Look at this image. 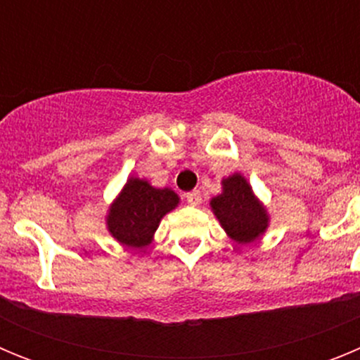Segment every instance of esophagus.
<instances>
[{
  "label": "esophagus",
  "mask_w": 360,
  "mask_h": 360,
  "mask_svg": "<svg viewBox=\"0 0 360 360\" xmlns=\"http://www.w3.org/2000/svg\"><path fill=\"white\" fill-rule=\"evenodd\" d=\"M186 200L191 205H200L202 203V195H200V191H191V193L186 195Z\"/></svg>",
  "instance_id": "esophagus-1"
}]
</instances>
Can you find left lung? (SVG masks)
Masks as SVG:
<instances>
[{
  "instance_id": "obj_1",
  "label": "left lung",
  "mask_w": 360,
  "mask_h": 360,
  "mask_svg": "<svg viewBox=\"0 0 360 360\" xmlns=\"http://www.w3.org/2000/svg\"><path fill=\"white\" fill-rule=\"evenodd\" d=\"M211 211L232 241L249 245L259 240L270 225L265 203L257 198L249 180L232 173L221 180V193L212 196Z\"/></svg>"
}]
</instances>
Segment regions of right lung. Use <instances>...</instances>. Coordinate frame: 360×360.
Instances as JSON below:
<instances>
[{
	"label": "right lung",
	"instance_id": "obj_1",
	"mask_svg": "<svg viewBox=\"0 0 360 360\" xmlns=\"http://www.w3.org/2000/svg\"><path fill=\"white\" fill-rule=\"evenodd\" d=\"M180 196L171 187H155L146 178L129 176L110 203L106 229L124 247L146 249L167 212L178 207Z\"/></svg>",
	"mask_w": 360,
	"mask_h": 360
}]
</instances>
